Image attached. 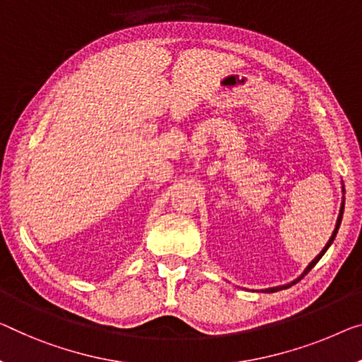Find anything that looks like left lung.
<instances>
[{"instance_id": "1", "label": "left lung", "mask_w": 362, "mask_h": 362, "mask_svg": "<svg viewBox=\"0 0 362 362\" xmlns=\"http://www.w3.org/2000/svg\"><path fill=\"white\" fill-rule=\"evenodd\" d=\"M343 193H344V187H343ZM343 211H344V197H343V202H341V208H339V214H338V219H337V224H335V230H333V234H332V237H330V239H328V242H327V245L325 247H323V249H322V252L319 253V255H317L315 258H314V260H312L310 263H309V265H307V268L304 269V273H302L300 274V276L298 278V279H294V281L293 283H289V284H284V286H276V288H268V289H265V293H276V291L278 289H286V288H289V286H293L296 281H299V279L302 278V276H305V274L307 273H309L310 272V269L312 268H314L315 265H317V262H319L320 260V258L323 257V253H325L327 250H328V247H330L332 244H333V240H335V237H337V233H338V229H339V224H341V219H343Z\"/></svg>"}]
</instances>
